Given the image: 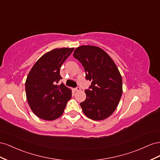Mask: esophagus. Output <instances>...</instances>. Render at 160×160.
I'll return each mask as SVG.
<instances>
[{
	"label": "esophagus",
	"mask_w": 160,
	"mask_h": 160,
	"mask_svg": "<svg viewBox=\"0 0 160 160\" xmlns=\"http://www.w3.org/2000/svg\"><path fill=\"white\" fill-rule=\"evenodd\" d=\"M74 91H79V90H80V87H76V88H74Z\"/></svg>",
	"instance_id": "34e87169"
}]
</instances>
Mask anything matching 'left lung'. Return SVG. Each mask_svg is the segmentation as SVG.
I'll use <instances>...</instances> for the list:
<instances>
[{
	"label": "left lung",
	"instance_id": "8db88e82",
	"mask_svg": "<svg viewBox=\"0 0 160 160\" xmlns=\"http://www.w3.org/2000/svg\"><path fill=\"white\" fill-rule=\"evenodd\" d=\"M73 56L83 66L86 79L92 81L85 90L86 100L80 103L83 112L94 121L105 119L115 111L122 93L118 68L103 49L93 45L77 48Z\"/></svg>",
	"mask_w": 160,
	"mask_h": 160
}]
</instances>
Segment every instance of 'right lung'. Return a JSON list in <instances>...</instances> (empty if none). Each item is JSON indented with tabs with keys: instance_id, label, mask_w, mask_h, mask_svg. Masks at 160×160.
Wrapping results in <instances>:
<instances>
[{
	"instance_id": "add662e5",
	"label": "right lung",
	"mask_w": 160,
	"mask_h": 160,
	"mask_svg": "<svg viewBox=\"0 0 160 160\" xmlns=\"http://www.w3.org/2000/svg\"><path fill=\"white\" fill-rule=\"evenodd\" d=\"M72 48L54 49L41 57L32 67L25 82L27 101L36 116L53 121L62 116L72 90L62 83L60 68Z\"/></svg>"
}]
</instances>
